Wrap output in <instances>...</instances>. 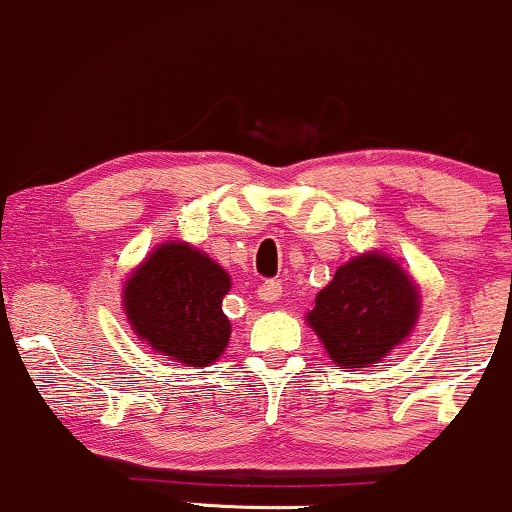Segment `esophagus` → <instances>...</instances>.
Segmentation results:
<instances>
[{"mask_svg":"<svg viewBox=\"0 0 512 512\" xmlns=\"http://www.w3.org/2000/svg\"><path fill=\"white\" fill-rule=\"evenodd\" d=\"M258 297L266 302H275L283 297V283L280 280H263L261 285H258Z\"/></svg>","mask_w":512,"mask_h":512,"instance_id":"1","label":"esophagus"}]
</instances>
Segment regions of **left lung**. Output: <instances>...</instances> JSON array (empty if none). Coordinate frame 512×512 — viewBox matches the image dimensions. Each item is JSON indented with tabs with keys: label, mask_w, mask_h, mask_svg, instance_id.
Segmentation results:
<instances>
[{
	"label": "left lung",
	"mask_w": 512,
	"mask_h": 512,
	"mask_svg": "<svg viewBox=\"0 0 512 512\" xmlns=\"http://www.w3.org/2000/svg\"><path fill=\"white\" fill-rule=\"evenodd\" d=\"M418 312L411 275L387 254L367 251L338 268L307 321L338 367H370L406 341Z\"/></svg>",
	"instance_id": "1"
}]
</instances>
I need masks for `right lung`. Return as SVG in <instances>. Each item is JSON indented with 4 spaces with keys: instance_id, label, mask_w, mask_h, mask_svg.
<instances>
[{
    "instance_id": "obj_1",
    "label": "right lung",
    "mask_w": 512,
    "mask_h": 512,
    "mask_svg": "<svg viewBox=\"0 0 512 512\" xmlns=\"http://www.w3.org/2000/svg\"><path fill=\"white\" fill-rule=\"evenodd\" d=\"M232 280L220 263L186 241L157 246L123 287V309L132 331L157 353L191 367H205L229 343L222 297Z\"/></svg>"
}]
</instances>
